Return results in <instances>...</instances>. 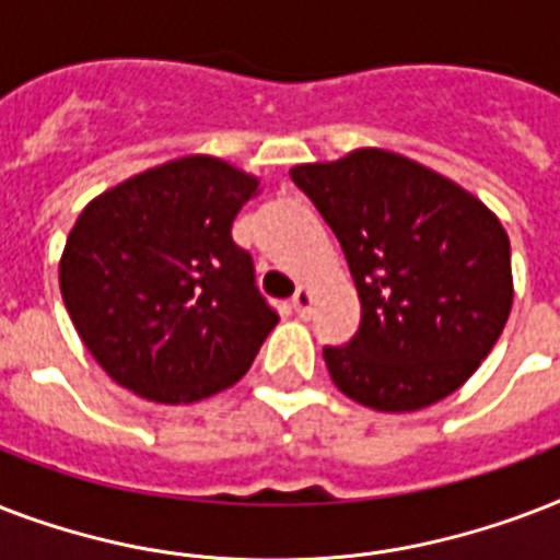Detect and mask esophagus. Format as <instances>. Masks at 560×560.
Instances as JSON below:
<instances>
[{"instance_id":"esophagus-1","label":"esophagus","mask_w":560,"mask_h":560,"mask_svg":"<svg viewBox=\"0 0 560 560\" xmlns=\"http://www.w3.org/2000/svg\"><path fill=\"white\" fill-rule=\"evenodd\" d=\"M290 305H293V311H296L299 316L311 314V305H314V293H311V288H299L296 293H293V299H290Z\"/></svg>"}]
</instances>
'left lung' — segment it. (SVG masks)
I'll return each instance as SVG.
<instances>
[{"label": "left lung", "instance_id": "8db88e82", "mask_svg": "<svg viewBox=\"0 0 560 560\" xmlns=\"http://www.w3.org/2000/svg\"><path fill=\"white\" fill-rule=\"evenodd\" d=\"M290 177L340 241L360 296L358 334L323 349L337 389L377 412L424 409L459 389L512 311V246L494 211L381 148Z\"/></svg>", "mask_w": 560, "mask_h": 560}]
</instances>
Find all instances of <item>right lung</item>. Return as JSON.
Listing matches in <instances>:
<instances>
[{
	"label": "right lung",
	"mask_w": 560,
	"mask_h": 560,
	"mask_svg": "<svg viewBox=\"0 0 560 560\" xmlns=\"http://www.w3.org/2000/svg\"><path fill=\"white\" fill-rule=\"evenodd\" d=\"M258 179L183 156L98 194L60 258V293L83 346L116 383L194 404L253 366L279 314L255 288L232 220Z\"/></svg>",
	"instance_id": "obj_1"
}]
</instances>
